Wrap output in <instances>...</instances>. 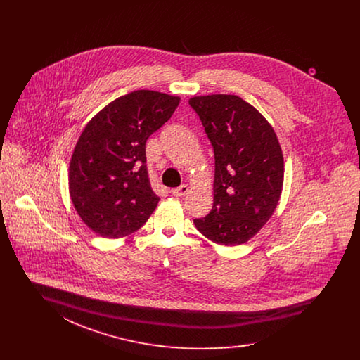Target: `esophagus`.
<instances>
[{"instance_id":"esophagus-1","label":"esophagus","mask_w":360,"mask_h":360,"mask_svg":"<svg viewBox=\"0 0 360 360\" xmlns=\"http://www.w3.org/2000/svg\"><path fill=\"white\" fill-rule=\"evenodd\" d=\"M172 193L175 197H184L188 193V185H182L179 188H172Z\"/></svg>"}]
</instances>
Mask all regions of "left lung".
I'll use <instances>...</instances> for the list:
<instances>
[{"instance_id": "left-lung-1", "label": "left lung", "mask_w": 360, "mask_h": 360, "mask_svg": "<svg viewBox=\"0 0 360 360\" xmlns=\"http://www.w3.org/2000/svg\"><path fill=\"white\" fill-rule=\"evenodd\" d=\"M205 127L214 151L213 207L195 228L220 245L252 239L279 202L285 163L271 124L235 94L188 100Z\"/></svg>"}]
</instances>
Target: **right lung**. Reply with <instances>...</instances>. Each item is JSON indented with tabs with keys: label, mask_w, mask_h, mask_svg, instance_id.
Listing matches in <instances>:
<instances>
[{
	"label": "right lung",
	"mask_w": 360,
	"mask_h": 360,
	"mask_svg": "<svg viewBox=\"0 0 360 360\" xmlns=\"http://www.w3.org/2000/svg\"><path fill=\"white\" fill-rule=\"evenodd\" d=\"M181 97L136 90L108 103L86 124L71 155L69 191L81 220L120 239L140 229L159 202L148 181L146 141L169 120Z\"/></svg>",
	"instance_id": "add662e5"
}]
</instances>
